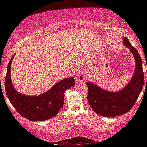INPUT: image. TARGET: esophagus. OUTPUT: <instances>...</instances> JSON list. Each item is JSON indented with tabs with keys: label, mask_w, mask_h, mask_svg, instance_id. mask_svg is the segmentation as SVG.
I'll return each mask as SVG.
<instances>
[{
	"label": "esophagus",
	"mask_w": 147,
	"mask_h": 147,
	"mask_svg": "<svg viewBox=\"0 0 147 147\" xmlns=\"http://www.w3.org/2000/svg\"><path fill=\"white\" fill-rule=\"evenodd\" d=\"M86 74L85 71H84V69H80V70L79 71L78 73L77 74V75L76 76V80L78 82H82V80H84L86 78Z\"/></svg>",
	"instance_id": "1"
}]
</instances>
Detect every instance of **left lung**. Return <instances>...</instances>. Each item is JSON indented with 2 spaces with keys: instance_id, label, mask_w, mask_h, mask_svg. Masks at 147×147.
Returning a JSON list of instances; mask_svg holds the SVG:
<instances>
[{
  "instance_id": "obj_1",
  "label": "left lung",
  "mask_w": 147,
  "mask_h": 147,
  "mask_svg": "<svg viewBox=\"0 0 147 147\" xmlns=\"http://www.w3.org/2000/svg\"><path fill=\"white\" fill-rule=\"evenodd\" d=\"M123 43L130 49L136 60L133 77L125 88L119 91L111 92L104 90L93 83H86L88 87V100L89 105L94 112L106 117H117L130 111L143 88L142 59L138 51L126 38H124Z\"/></svg>"
}]
</instances>
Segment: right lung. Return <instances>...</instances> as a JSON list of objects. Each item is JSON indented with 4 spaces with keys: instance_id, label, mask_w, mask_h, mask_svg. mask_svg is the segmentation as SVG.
<instances>
[{
    "instance_id": "add662e5",
    "label": "right lung",
    "mask_w": 147,
    "mask_h": 147,
    "mask_svg": "<svg viewBox=\"0 0 147 147\" xmlns=\"http://www.w3.org/2000/svg\"><path fill=\"white\" fill-rule=\"evenodd\" d=\"M8 64L5 89L12 106L23 117L32 121H42L55 117L63 107L64 93L74 86L73 77L63 79L43 94L38 96H28L19 93L11 82V64L13 57Z\"/></svg>"
}]
</instances>
